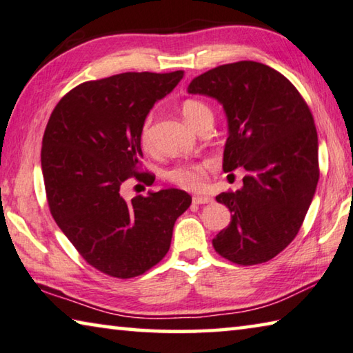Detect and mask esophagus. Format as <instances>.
<instances>
[{"label":"esophagus","mask_w":353,"mask_h":353,"mask_svg":"<svg viewBox=\"0 0 353 353\" xmlns=\"http://www.w3.org/2000/svg\"><path fill=\"white\" fill-rule=\"evenodd\" d=\"M192 201L195 205H205V203H211L212 199L211 197H206V195H194Z\"/></svg>","instance_id":"obj_1"}]
</instances>
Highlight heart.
<instances>
[{
  "instance_id": "obj_1",
  "label": "heart",
  "mask_w": 353,
  "mask_h": 353,
  "mask_svg": "<svg viewBox=\"0 0 353 353\" xmlns=\"http://www.w3.org/2000/svg\"><path fill=\"white\" fill-rule=\"evenodd\" d=\"M181 112L184 119L197 128V126L203 122L205 119H212V112L206 103L195 100V98H189L184 100L181 105ZM139 137H141V143L145 150H150L153 145V114H148L141 125V131H139ZM208 173V164L206 163H181L170 167L167 170L165 176L167 180L172 181L176 186L183 189H200L206 181Z\"/></svg>"
}]
</instances>
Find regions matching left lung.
I'll return each mask as SVG.
<instances>
[{"mask_svg":"<svg viewBox=\"0 0 353 353\" xmlns=\"http://www.w3.org/2000/svg\"><path fill=\"white\" fill-rule=\"evenodd\" d=\"M188 92L222 103L230 131L223 170L247 172L242 189L216 197L233 216L212 247L239 265L269 261L297 236L319 181L313 114L290 79L253 61L208 70Z\"/></svg>","mask_w":353,"mask_h":353,"instance_id":"1","label":"left lung"}]
</instances>
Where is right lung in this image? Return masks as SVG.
Returning <instances> with one entry per match:
<instances>
[{"mask_svg": "<svg viewBox=\"0 0 353 353\" xmlns=\"http://www.w3.org/2000/svg\"><path fill=\"white\" fill-rule=\"evenodd\" d=\"M183 77L126 72L85 81L61 98L46 123L40 159L51 216L84 261L109 276L132 279L158 264L192 201L180 189L131 201L120 195L130 178L153 184V173L141 169L139 131Z\"/></svg>", "mask_w": 353, "mask_h": 353, "instance_id": "obj_1", "label": "right lung"}]
</instances>
